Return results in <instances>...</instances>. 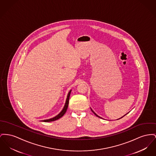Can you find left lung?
<instances>
[{
  "instance_id": "1",
  "label": "left lung",
  "mask_w": 156,
  "mask_h": 156,
  "mask_svg": "<svg viewBox=\"0 0 156 156\" xmlns=\"http://www.w3.org/2000/svg\"><path fill=\"white\" fill-rule=\"evenodd\" d=\"M91 110L92 111V112H93V113H94V114H95V115H96V116H97V117H99V118H101V119H102V118H101V117H100V116H98V115H97V114H96V113H95V112H94V111H93V110H92L91 108ZM127 114H128V113H127ZM124 115V116H125V115ZM124 116H122V117H121V118H120V119H121V118H122V117H124Z\"/></svg>"
}]
</instances>
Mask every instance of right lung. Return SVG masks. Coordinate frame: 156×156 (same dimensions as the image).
Masks as SVG:
<instances>
[{"mask_svg":"<svg viewBox=\"0 0 156 156\" xmlns=\"http://www.w3.org/2000/svg\"><path fill=\"white\" fill-rule=\"evenodd\" d=\"M72 90H70L68 94V95H67V98H66V100L65 101V103L64 107L63 108V109L62 110V111L57 115H56L53 118H51V119H44V120H42V121L43 122H51V121H55L56 119H60L61 117H62L66 111L67 108H68V104H69V97H70V94H71V92Z\"/></svg>","mask_w":156,"mask_h":156,"instance_id":"right-lung-1","label":"right lung"}]
</instances>
